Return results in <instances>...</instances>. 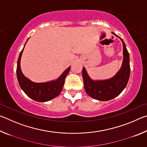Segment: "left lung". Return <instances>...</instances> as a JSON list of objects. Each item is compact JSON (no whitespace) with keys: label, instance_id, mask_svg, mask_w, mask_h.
I'll return each mask as SVG.
<instances>
[{"label":"left lung","instance_id":"1","mask_svg":"<svg viewBox=\"0 0 147 147\" xmlns=\"http://www.w3.org/2000/svg\"><path fill=\"white\" fill-rule=\"evenodd\" d=\"M112 34L119 37L113 32ZM119 38L123 42V61L121 69L115 76L105 80H93L87 73L86 69L83 67L84 88L87 94L96 100L107 101L113 99L118 96L127 85L130 74V57L123 40L120 37Z\"/></svg>","mask_w":147,"mask_h":147}]
</instances>
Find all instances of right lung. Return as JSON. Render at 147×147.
Masks as SVG:
<instances>
[{
    "label": "right lung",
    "mask_w": 147,
    "mask_h": 147,
    "mask_svg": "<svg viewBox=\"0 0 147 147\" xmlns=\"http://www.w3.org/2000/svg\"><path fill=\"white\" fill-rule=\"evenodd\" d=\"M23 49L24 48L19 54L17 66V77L21 88L30 98L41 102L51 100L58 96L63 89L65 79L70 71L71 67H69L56 80L47 82L45 83L34 82L24 76L21 71L20 61H21Z\"/></svg>",
    "instance_id": "1"
}]
</instances>
